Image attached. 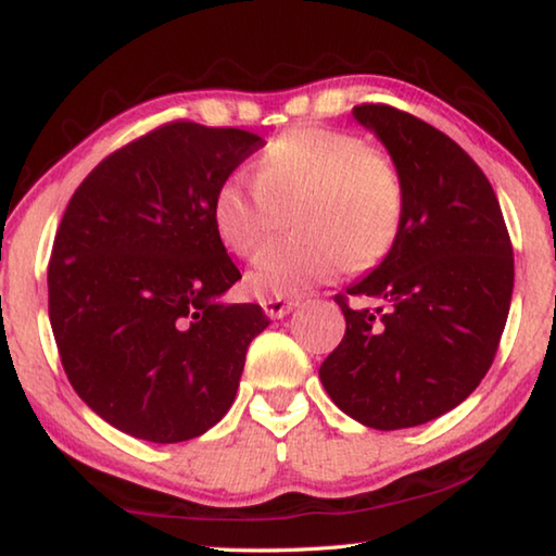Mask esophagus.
I'll return each instance as SVG.
<instances>
[{
	"label": "esophagus",
	"instance_id": "1",
	"mask_svg": "<svg viewBox=\"0 0 556 556\" xmlns=\"http://www.w3.org/2000/svg\"><path fill=\"white\" fill-rule=\"evenodd\" d=\"M296 299H262V308L269 318H285L291 308H296Z\"/></svg>",
	"mask_w": 556,
	"mask_h": 556
}]
</instances>
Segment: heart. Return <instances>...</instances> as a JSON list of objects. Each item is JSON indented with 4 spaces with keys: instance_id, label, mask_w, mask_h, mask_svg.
<instances>
[{
    "instance_id": "obj_1",
    "label": "heart",
    "mask_w": 556,
    "mask_h": 556,
    "mask_svg": "<svg viewBox=\"0 0 556 556\" xmlns=\"http://www.w3.org/2000/svg\"><path fill=\"white\" fill-rule=\"evenodd\" d=\"M294 212L292 216L290 213ZM294 241L266 249L280 215ZM407 191L397 164L351 131L296 127L262 149L255 181L228 176L213 195V225L232 255L252 257L257 296L299 299L351 265L372 269L397 248Z\"/></svg>"
}]
</instances>
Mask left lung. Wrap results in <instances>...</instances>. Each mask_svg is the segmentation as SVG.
<instances>
[{
    "label": "left lung",
    "mask_w": 556,
    "mask_h": 556,
    "mask_svg": "<svg viewBox=\"0 0 556 556\" xmlns=\"http://www.w3.org/2000/svg\"><path fill=\"white\" fill-rule=\"evenodd\" d=\"M353 117L397 164L407 218L392 255L336 294L345 336L318 378L348 417L394 431L458 407L485 378L510 312L513 244L491 181L454 139L390 105Z\"/></svg>",
    "instance_id": "8db88e82"
}]
</instances>
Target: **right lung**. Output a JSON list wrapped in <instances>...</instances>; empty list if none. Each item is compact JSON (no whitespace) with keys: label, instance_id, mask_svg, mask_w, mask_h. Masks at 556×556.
Listing matches in <instances>:
<instances>
[{"label":"right lung","instance_id":"1","mask_svg":"<svg viewBox=\"0 0 556 556\" xmlns=\"http://www.w3.org/2000/svg\"><path fill=\"white\" fill-rule=\"evenodd\" d=\"M262 144L172 122L100 162L63 213L49 262L55 345L78 397L129 437L178 444L218 425L269 326L260 304L220 301L240 269L213 225L218 186Z\"/></svg>","mask_w":556,"mask_h":556}]
</instances>
